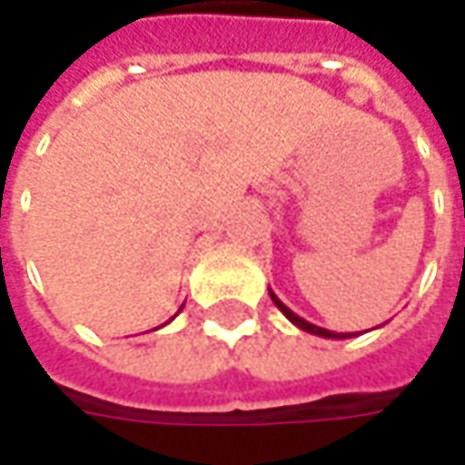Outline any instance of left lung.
<instances>
[{"mask_svg":"<svg viewBox=\"0 0 465 465\" xmlns=\"http://www.w3.org/2000/svg\"><path fill=\"white\" fill-rule=\"evenodd\" d=\"M271 299H272V304H275V307H278L281 312L286 314V317L292 320L296 328H302V331H307V333L322 335V338H351L349 333H333V331H325V328H317V325H312V322H307L304 317H299L296 312H292V310H289V307H286V304H283V302H281V299H278V296H275L272 292H271Z\"/></svg>","mask_w":465,"mask_h":465,"instance_id":"left-lung-1","label":"left lung"}]
</instances>
